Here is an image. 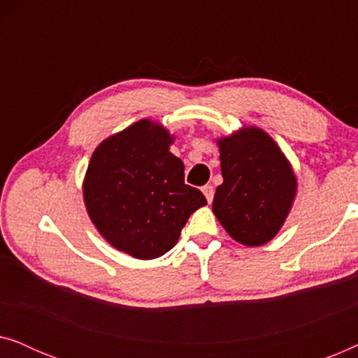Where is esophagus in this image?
<instances>
[{"label":"esophagus","instance_id":"34e87169","mask_svg":"<svg viewBox=\"0 0 358 358\" xmlns=\"http://www.w3.org/2000/svg\"><path fill=\"white\" fill-rule=\"evenodd\" d=\"M202 192H203V195H205V199H207V202H208V203L212 202V200H213V195H215L213 185H210V184L203 185V187H202Z\"/></svg>","mask_w":358,"mask_h":358}]
</instances>
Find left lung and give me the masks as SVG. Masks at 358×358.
<instances>
[{
  "instance_id": "obj_1",
  "label": "left lung",
  "mask_w": 358,
  "mask_h": 358,
  "mask_svg": "<svg viewBox=\"0 0 358 358\" xmlns=\"http://www.w3.org/2000/svg\"><path fill=\"white\" fill-rule=\"evenodd\" d=\"M223 184L213 213L229 236L261 246L282 228L296 192L292 166L266 131L249 127L218 140Z\"/></svg>"
}]
</instances>
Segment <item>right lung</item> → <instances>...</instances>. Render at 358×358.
Instances as JSON below:
<instances>
[{
	"mask_svg": "<svg viewBox=\"0 0 358 358\" xmlns=\"http://www.w3.org/2000/svg\"><path fill=\"white\" fill-rule=\"evenodd\" d=\"M171 143L164 127L140 120L102 141L87 166L83 194L90 218L107 243L136 259L168 252L190 215L207 205L184 182V163Z\"/></svg>",
	"mask_w": 358,
	"mask_h": 358,
	"instance_id": "obj_1",
	"label": "right lung"
}]
</instances>
